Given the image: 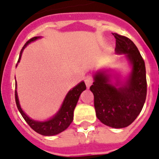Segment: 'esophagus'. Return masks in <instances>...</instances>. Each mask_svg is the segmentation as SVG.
<instances>
[{
  "label": "esophagus",
  "mask_w": 159,
  "mask_h": 159,
  "mask_svg": "<svg viewBox=\"0 0 159 159\" xmlns=\"http://www.w3.org/2000/svg\"><path fill=\"white\" fill-rule=\"evenodd\" d=\"M84 82H85V84H86L87 88L89 89V87H90L91 85H92V84H93V77L91 76L90 75H87V76L84 78Z\"/></svg>",
  "instance_id": "obj_1"
}]
</instances>
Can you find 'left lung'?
<instances>
[{
    "instance_id": "left-lung-1",
    "label": "left lung",
    "mask_w": 159,
    "mask_h": 159,
    "mask_svg": "<svg viewBox=\"0 0 159 159\" xmlns=\"http://www.w3.org/2000/svg\"><path fill=\"white\" fill-rule=\"evenodd\" d=\"M116 39V54H124L132 65L128 80L115 85L105 71L94 75L90 87L94 95V107L97 118L105 125L115 129L125 128L132 124L142 111L146 98V66L138 47L127 37L112 34Z\"/></svg>"
}]
</instances>
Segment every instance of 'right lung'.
Returning <instances> with one entry per match:
<instances>
[{
	"label": "right lung",
	"instance_id": "right-lung-1",
	"mask_svg": "<svg viewBox=\"0 0 159 159\" xmlns=\"http://www.w3.org/2000/svg\"><path fill=\"white\" fill-rule=\"evenodd\" d=\"M39 38L40 37H34L30 39L29 41H27L26 43L24 45V47L21 49V52H20L17 63L20 62L23 51L26 47L27 45L30 43L31 42H34L36 39H39ZM16 66H17V65H16ZM16 88H17V83H16ZM85 89H86V85H85L84 82L82 81L75 88H73L71 90L69 91L66 97H65L64 100H63L62 106H61L59 112H57L52 118L48 120H46V121H37V120H34L33 119H30L25 112H23L21 106H20V104H19L18 97H17V93L16 90H15V100H16V104H17L19 112L21 114L23 118L25 119V121L27 122V124L30 126L31 129H33L35 132H37L39 134H42L43 136H53V135H56V134L64 131L72 122L74 109L76 106L79 97H80L83 91H84Z\"/></svg>",
	"mask_w": 159,
	"mask_h": 159
}]
</instances>
